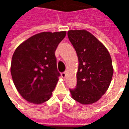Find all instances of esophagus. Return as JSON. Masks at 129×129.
Returning <instances> with one entry per match:
<instances>
[{
    "instance_id": "1",
    "label": "esophagus",
    "mask_w": 129,
    "mask_h": 129,
    "mask_svg": "<svg viewBox=\"0 0 129 129\" xmlns=\"http://www.w3.org/2000/svg\"><path fill=\"white\" fill-rule=\"evenodd\" d=\"M61 77H63V78L64 79L65 77H66V72L61 73Z\"/></svg>"
}]
</instances>
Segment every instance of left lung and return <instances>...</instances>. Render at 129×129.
I'll use <instances>...</instances> for the list:
<instances>
[{
  "label": "left lung",
  "instance_id": "1",
  "mask_svg": "<svg viewBox=\"0 0 129 129\" xmlns=\"http://www.w3.org/2000/svg\"><path fill=\"white\" fill-rule=\"evenodd\" d=\"M68 37L78 56L77 86L70 89L73 100L81 104L96 102L108 90L113 68L108 50L85 29L69 30Z\"/></svg>",
  "mask_w": 129,
  "mask_h": 129
}]
</instances>
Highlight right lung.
Masks as SVG:
<instances>
[{"instance_id": "right-lung-1", "label": "right lung", "mask_w": 129, "mask_h": 129, "mask_svg": "<svg viewBox=\"0 0 129 129\" xmlns=\"http://www.w3.org/2000/svg\"><path fill=\"white\" fill-rule=\"evenodd\" d=\"M66 32H41L19 45L12 59L11 74L20 95L29 102L43 104L59 80L55 50Z\"/></svg>"}]
</instances>
